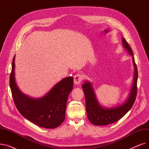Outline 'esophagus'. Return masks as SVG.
<instances>
[{
  "instance_id": "1",
  "label": "esophagus",
  "mask_w": 149,
  "mask_h": 149,
  "mask_svg": "<svg viewBox=\"0 0 149 149\" xmlns=\"http://www.w3.org/2000/svg\"><path fill=\"white\" fill-rule=\"evenodd\" d=\"M82 79H83V77L80 74H76L74 76V84L76 85L79 84L82 81Z\"/></svg>"
}]
</instances>
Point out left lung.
I'll list each match as a JSON object with an SVG mask.
<instances>
[{"mask_svg": "<svg viewBox=\"0 0 149 149\" xmlns=\"http://www.w3.org/2000/svg\"><path fill=\"white\" fill-rule=\"evenodd\" d=\"M122 43L124 48L132 56L134 67V75L132 86L129 94L124 102L122 104L111 108L103 107L98 102L92 83L89 81L85 80L82 85L85 96L88 118L92 124L96 126H105L118 121L129 112L135 101L137 92V67L132 50L124 38H122Z\"/></svg>", "mask_w": 149, "mask_h": 149, "instance_id": "8db88e82", "label": "left lung"}]
</instances>
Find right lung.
I'll list each match as a JSON object with an SVG mask.
<instances>
[{
  "instance_id": "1",
  "label": "right lung",
  "mask_w": 149,
  "mask_h": 149,
  "mask_svg": "<svg viewBox=\"0 0 149 149\" xmlns=\"http://www.w3.org/2000/svg\"><path fill=\"white\" fill-rule=\"evenodd\" d=\"M15 56L12 62L10 85L15 106L20 114L37 126L56 128L64 121L68 98L74 86L73 77L62 79L40 98H31L18 88L15 79Z\"/></svg>"
}]
</instances>
